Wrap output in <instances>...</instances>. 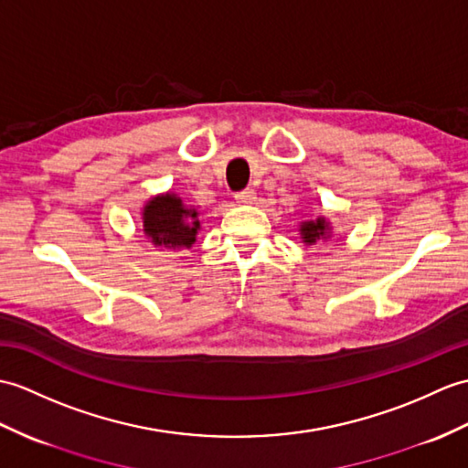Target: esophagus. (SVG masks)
Listing matches in <instances>:
<instances>
[{
	"instance_id": "obj_1",
	"label": "esophagus",
	"mask_w": 468,
	"mask_h": 468,
	"mask_svg": "<svg viewBox=\"0 0 468 468\" xmlns=\"http://www.w3.org/2000/svg\"><path fill=\"white\" fill-rule=\"evenodd\" d=\"M255 199L257 197H255V191L253 189H243V191L235 193V201L241 203V205H249V203H253Z\"/></svg>"
}]
</instances>
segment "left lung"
<instances>
[{"label": "left lung", "instance_id": "obj_1", "mask_svg": "<svg viewBox=\"0 0 468 468\" xmlns=\"http://www.w3.org/2000/svg\"><path fill=\"white\" fill-rule=\"evenodd\" d=\"M301 239L305 245H314L319 241H327L331 237V225L327 223L324 217H317V219H311L301 223Z\"/></svg>", "mask_w": 468, "mask_h": 468}]
</instances>
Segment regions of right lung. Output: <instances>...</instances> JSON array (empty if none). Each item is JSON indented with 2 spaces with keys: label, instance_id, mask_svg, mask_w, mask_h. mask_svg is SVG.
<instances>
[{
  "label": "right lung",
  "instance_id": "1",
  "mask_svg": "<svg viewBox=\"0 0 468 468\" xmlns=\"http://www.w3.org/2000/svg\"><path fill=\"white\" fill-rule=\"evenodd\" d=\"M144 231L155 247H191L199 231L197 209L187 207L176 193L151 197L144 207Z\"/></svg>",
  "mask_w": 468,
  "mask_h": 468
}]
</instances>
